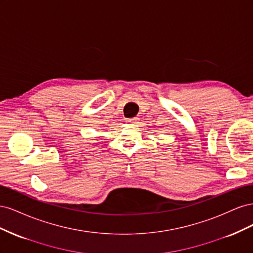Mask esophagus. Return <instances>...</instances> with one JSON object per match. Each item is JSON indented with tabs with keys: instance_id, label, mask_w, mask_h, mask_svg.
Returning a JSON list of instances; mask_svg holds the SVG:
<instances>
[{
	"instance_id": "esophagus-1",
	"label": "esophagus",
	"mask_w": 253,
	"mask_h": 253,
	"mask_svg": "<svg viewBox=\"0 0 253 253\" xmlns=\"http://www.w3.org/2000/svg\"><path fill=\"white\" fill-rule=\"evenodd\" d=\"M138 118L137 117H134V118H128V119H126V121L127 122V124H132V125H135V124H137V122H138Z\"/></svg>"
}]
</instances>
